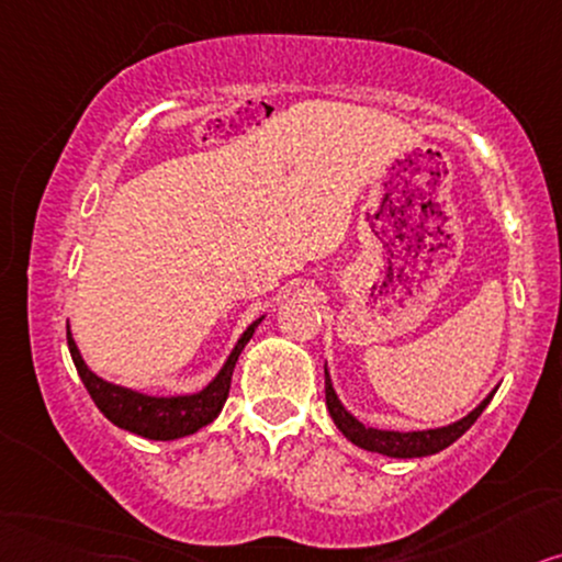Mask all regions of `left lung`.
I'll list each match as a JSON object with an SVG mask.
<instances>
[{
  "mask_svg": "<svg viewBox=\"0 0 562 562\" xmlns=\"http://www.w3.org/2000/svg\"><path fill=\"white\" fill-rule=\"evenodd\" d=\"M324 383H326V409H329L334 425L342 430V436L347 440H352L355 446L366 451H375L383 453V457H394V459H417V457H430V453H438L443 449H449L453 440L464 436L467 430L472 428L474 420L482 415V409L487 407L490 400H493L495 392H490L485 400H482L477 407H474L470 415L461 417V420L443 425V428H432V430H379V428H366L358 417H352L350 412L342 407L337 392H334L329 371L324 366Z\"/></svg>",
  "mask_w": 562,
  "mask_h": 562,
  "instance_id": "left-lung-1",
  "label": "left lung"
}]
</instances>
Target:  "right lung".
<instances>
[{"mask_svg":"<svg viewBox=\"0 0 562 562\" xmlns=\"http://www.w3.org/2000/svg\"><path fill=\"white\" fill-rule=\"evenodd\" d=\"M261 318H257V322L240 334V339L236 342V347H233V352L228 355V360H225V366L220 368V373L202 389V392L181 394V396H150V394L134 392V389L119 386V383H111L101 379V375H95L88 366H85L69 326H67V345L85 389H88V394L92 396V402H95V407L101 409L113 425H119L122 430L134 432V436L150 438V440H176V438L191 436V432H196L199 428H204V425H210L220 415L225 400H228L233 368L238 363V355L244 352L248 339L254 337V331H257Z\"/></svg>","mask_w":562,"mask_h":562,"instance_id":"obj_1","label":"right lung"}]
</instances>
